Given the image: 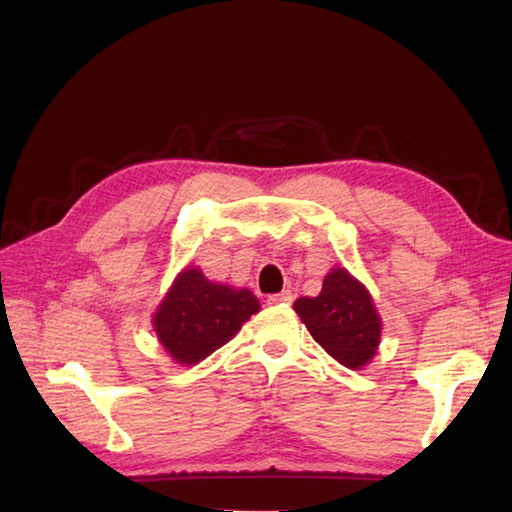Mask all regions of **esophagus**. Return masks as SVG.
<instances>
[{
  "label": "esophagus",
  "instance_id": "1",
  "mask_svg": "<svg viewBox=\"0 0 512 512\" xmlns=\"http://www.w3.org/2000/svg\"><path fill=\"white\" fill-rule=\"evenodd\" d=\"M290 301H292V292L290 290H284V292H279V295H270L268 297L270 306H288Z\"/></svg>",
  "mask_w": 512,
  "mask_h": 512
}]
</instances>
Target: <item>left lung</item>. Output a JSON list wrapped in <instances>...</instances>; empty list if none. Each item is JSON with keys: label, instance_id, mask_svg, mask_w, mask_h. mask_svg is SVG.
Instances as JSON below:
<instances>
[{"label": "left lung", "instance_id": "obj_1", "mask_svg": "<svg viewBox=\"0 0 512 512\" xmlns=\"http://www.w3.org/2000/svg\"><path fill=\"white\" fill-rule=\"evenodd\" d=\"M295 312L312 339L341 365L361 369L374 358L383 325L367 288L345 268H332L319 297L297 299Z\"/></svg>", "mask_w": 512, "mask_h": 512}]
</instances>
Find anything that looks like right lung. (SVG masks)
Returning a JSON list of instances; mask_svg holds the SVG:
<instances>
[{"mask_svg":"<svg viewBox=\"0 0 512 512\" xmlns=\"http://www.w3.org/2000/svg\"><path fill=\"white\" fill-rule=\"evenodd\" d=\"M255 312L259 301L250 290L215 284L200 268H187L158 306L154 330L173 361L195 365L231 341Z\"/></svg>","mask_w":512,"mask_h":512,"instance_id":"1","label":"right lung"}]
</instances>
